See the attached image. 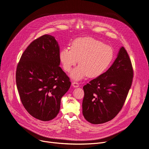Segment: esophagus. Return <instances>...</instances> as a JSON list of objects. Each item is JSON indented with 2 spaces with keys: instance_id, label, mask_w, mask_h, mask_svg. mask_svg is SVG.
<instances>
[{
  "instance_id": "obj_1",
  "label": "esophagus",
  "mask_w": 149,
  "mask_h": 149,
  "mask_svg": "<svg viewBox=\"0 0 149 149\" xmlns=\"http://www.w3.org/2000/svg\"><path fill=\"white\" fill-rule=\"evenodd\" d=\"M72 86L73 87H79V84H78V83H77V82H73L72 83Z\"/></svg>"
}]
</instances>
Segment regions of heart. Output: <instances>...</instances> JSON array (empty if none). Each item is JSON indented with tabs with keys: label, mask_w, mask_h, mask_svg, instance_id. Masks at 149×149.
I'll use <instances>...</instances> for the list:
<instances>
[{
	"label": "heart",
	"mask_w": 149,
	"mask_h": 149,
	"mask_svg": "<svg viewBox=\"0 0 149 149\" xmlns=\"http://www.w3.org/2000/svg\"><path fill=\"white\" fill-rule=\"evenodd\" d=\"M113 57L112 49L91 37L74 40L71 49L60 52V60L65 71L69 72L79 61L80 63L72 72L71 77L77 80L86 76L90 78L102 75L111 64Z\"/></svg>",
	"instance_id": "obj_1"
}]
</instances>
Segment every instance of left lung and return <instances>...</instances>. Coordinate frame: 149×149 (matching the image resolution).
Masks as SVG:
<instances>
[{"label":"left lung","mask_w":149,"mask_h":149,"mask_svg":"<svg viewBox=\"0 0 149 149\" xmlns=\"http://www.w3.org/2000/svg\"><path fill=\"white\" fill-rule=\"evenodd\" d=\"M134 71L131 59L124 47L107 71L83 87V114L93 124L113 119L123 108L131 87Z\"/></svg>","instance_id":"left-lung-1"}]
</instances>
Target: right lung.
Returning <instances> with one entry per match:
<instances>
[{"label":"right lung","instance_id":"right-lung-1","mask_svg":"<svg viewBox=\"0 0 149 149\" xmlns=\"http://www.w3.org/2000/svg\"><path fill=\"white\" fill-rule=\"evenodd\" d=\"M60 62L58 42L45 34L29 45L17 65L16 83L21 101L26 111L39 120L48 121L57 116L61 98L71 86Z\"/></svg>","mask_w":149,"mask_h":149}]
</instances>
